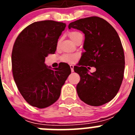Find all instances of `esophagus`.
I'll list each match as a JSON object with an SVG mask.
<instances>
[{
	"mask_svg": "<svg viewBox=\"0 0 135 135\" xmlns=\"http://www.w3.org/2000/svg\"><path fill=\"white\" fill-rule=\"evenodd\" d=\"M70 68H71V72H73L74 71V65H70Z\"/></svg>",
	"mask_w": 135,
	"mask_h": 135,
	"instance_id": "esophagus-1",
	"label": "esophagus"
}]
</instances>
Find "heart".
I'll return each mask as SVG.
<instances>
[{
    "label": "heart",
    "instance_id": "1",
    "mask_svg": "<svg viewBox=\"0 0 135 135\" xmlns=\"http://www.w3.org/2000/svg\"><path fill=\"white\" fill-rule=\"evenodd\" d=\"M81 35L82 34L80 32H77V31H72V32H70V34H69V36L71 38V40H73L74 42L78 39V37ZM77 58H78V55L77 54L67 53V54L63 55L61 57V59L62 61L65 62V63H73L77 59Z\"/></svg>",
    "mask_w": 135,
    "mask_h": 135
}]
</instances>
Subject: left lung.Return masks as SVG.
Returning <instances> with one entry per match:
<instances>
[{
	"instance_id": "obj_1",
	"label": "left lung",
	"mask_w": 135,
	"mask_h": 135,
	"mask_svg": "<svg viewBox=\"0 0 135 135\" xmlns=\"http://www.w3.org/2000/svg\"><path fill=\"white\" fill-rule=\"evenodd\" d=\"M85 36V52L74 70L80 76L76 90L83 102L91 106L108 103L117 95L124 78V53L118 34L108 21L93 16L69 24ZM95 66L96 71L88 73Z\"/></svg>"
}]
</instances>
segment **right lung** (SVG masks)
<instances>
[{
	"label": "right lung",
	"mask_w": 135,
	"mask_h": 135,
	"mask_svg": "<svg viewBox=\"0 0 135 135\" xmlns=\"http://www.w3.org/2000/svg\"><path fill=\"white\" fill-rule=\"evenodd\" d=\"M65 23L53 20L36 21L21 31L11 55L12 72L19 91L30 105L45 108L57 101L71 69L61 63L51 69L45 64L57 49Z\"/></svg>",
	"instance_id": "add662e5"
}]
</instances>
